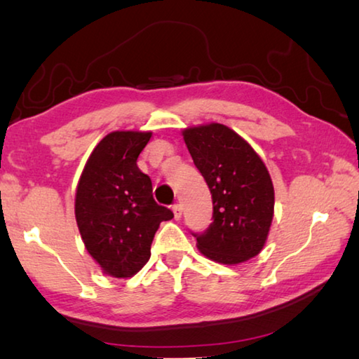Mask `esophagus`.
Segmentation results:
<instances>
[{"label":"esophagus","mask_w":359,"mask_h":359,"mask_svg":"<svg viewBox=\"0 0 359 359\" xmlns=\"http://www.w3.org/2000/svg\"><path fill=\"white\" fill-rule=\"evenodd\" d=\"M172 210H173L175 219H181V216H183V206H181L180 203H176L172 206Z\"/></svg>","instance_id":"esophagus-1"}]
</instances>
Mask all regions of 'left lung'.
Segmentation results:
<instances>
[{"instance_id":"left-lung-1","label":"left lung","mask_w":359,"mask_h":359,"mask_svg":"<svg viewBox=\"0 0 359 359\" xmlns=\"http://www.w3.org/2000/svg\"><path fill=\"white\" fill-rule=\"evenodd\" d=\"M183 137L212 198V222L203 233H194L198 250L224 265L259 255L274 216V187L266 165L224 124L187 128Z\"/></svg>"}]
</instances>
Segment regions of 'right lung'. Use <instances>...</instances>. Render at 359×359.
Returning a JSON list of instances; mask_svg holds the SVG:
<instances>
[{
  "label": "right lung",
  "instance_id": "1",
  "mask_svg": "<svg viewBox=\"0 0 359 359\" xmlns=\"http://www.w3.org/2000/svg\"><path fill=\"white\" fill-rule=\"evenodd\" d=\"M151 132L116 130L88 157L75 194V219L85 248L105 274L132 278L151 257V243L173 212L153 198L137 157Z\"/></svg>",
  "mask_w": 359,
  "mask_h": 359
}]
</instances>
